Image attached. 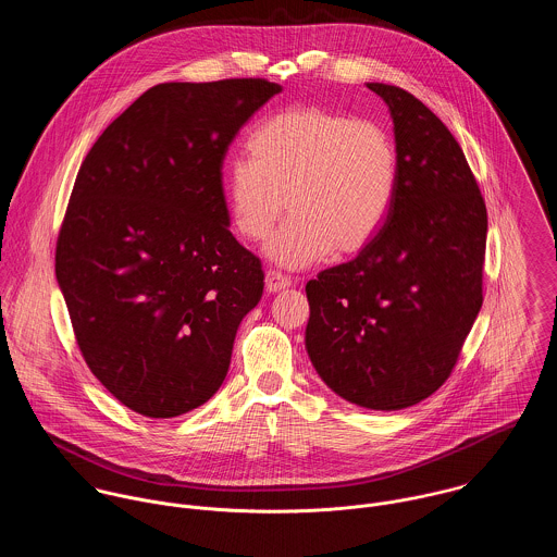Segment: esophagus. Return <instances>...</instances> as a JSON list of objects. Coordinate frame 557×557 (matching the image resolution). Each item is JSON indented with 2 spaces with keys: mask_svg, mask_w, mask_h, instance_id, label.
<instances>
[{
  "mask_svg": "<svg viewBox=\"0 0 557 557\" xmlns=\"http://www.w3.org/2000/svg\"><path fill=\"white\" fill-rule=\"evenodd\" d=\"M294 283H292V278H287V276H283L281 272H274V270H270L268 274H265V289H268V294H276V292H283V289H287V287H292Z\"/></svg>",
  "mask_w": 557,
  "mask_h": 557,
  "instance_id": "34e87169",
  "label": "esophagus"
}]
</instances>
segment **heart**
Instances as JSON below:
<instances>
[{
    "label": "heart",
    "instance_id": "b5f03b06",
    "mask_svg": "<svg viewBox=\"0 0 557 557\" xmlns=\"http://www.w3.org/2000/svg\"><path fill=\"white\" fill-rule=\"evenodd\" d=\"M250 159L227 162L223 188L239 236L265 239L283 268L311 265L332 250H362L384 227L395 203L397 146L371 120L292 107L261 122L248 139Z\"/></svg>",
    "mask_w": 557,
    "mask_h": 557
}]
</instances>
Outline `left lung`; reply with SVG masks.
Listing matches in <instances>:
<instances>
[{
    "instance_id": "left-lung-1",
    "label": "left lung",
    "mask_w": 557,
    "mask_h": 557,
    "mask_svg": "<svg viewBox=\"0 0 557 557\" xmlns=\"http://www.w3.org/2000/svg\"><path fill=\"white\" fill-rule=\"evenodd\" d=\"M367 87L393 117L397 195L354 261L307 283L305 345L334 395L395 411L448 380L476 321L486 208L444 122L397 85Z\"/></svg>"
}]
</instances>
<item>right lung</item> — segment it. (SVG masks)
Masks as SVG:
<instances>
[{
    "instance_id": "obj_1",
    "label": "right lung",
    "mask_w": 557,
    "mask_h": 557,
    "mask_svg": "<svg viewBox=\"0 0 557 557\" xmlns=\"http://www.w3.org/2000/svg\"><path fill=\"white\" fill-rule=\"evenodd\" d=\"M278 83H159L83 160L55 276L96 380L148 418L182 416L227 377L263 270L230 232L223 159Z\"/></svg>"
}]
</instances>
